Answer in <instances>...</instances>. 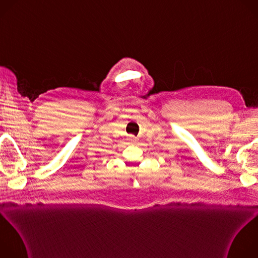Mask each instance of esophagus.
I'll return each instance as SVG.
<instances>
[{
	"mask_svg": "<svg viewBox=\"0 0 258 258\" xmlns=\"http://www.w3.org/2000/svg\"><path fill=\"white\" fill-rule=\"evenodd\" d=\"M135 140H136V139L134 138V136H131V141H133V142H134Z\"/></svg>",
	"mask_w": 258,
	"mask_h": 258,
	"instance_id": "obj_1",
	"label": "esophagus"
}]
</instances>
